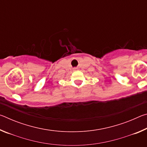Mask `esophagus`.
I'll return each instance as SVG.
<instances>
[{"label":"esophagus","instance_id":"1","mask_svg":"<svg viewBox=\"0 0 147 147\" xmlns=\"http://www.w3.org/2000/svg\"><path fill=\"white\" fill-rule=\"evenodd\" d=\"M76 70H78V69H77V68H74V71H76Z\"/></svg>","mask_w":147,"mask_h":147}]
</instances>
